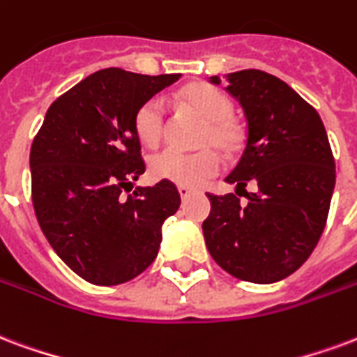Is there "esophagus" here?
I'll return each instance as SVG.
<instances>
[{"label":"esophagus","instance_id":"34e87169","mask_svg":"<svg viewBox=\"0 0 357 357\" xmlns=\"http://www.w3.org/2000/svg\"><path fill=\"white\" fill-rule=\"evenodd\" d=\"M178 191H179V197H181V199H183V200L189 199V197H191V195H192V189H191V187L179 185V187H178Z\"/></svg>","mask_w":357,"mask_h":357}]
</instances>
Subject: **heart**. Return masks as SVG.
<instances>
[{"instance_id":"1","label":"heart","mask_w":357,"mask_h":357,"mask_svg":"<svg viewBox=\"0 0 357 357\" xmlns=\"http://www.w3.org/2000/svg\"><path fill=\"white\" fill-rule=\"evenodd\" d=\"M181 102L189 112L204 119L197 145L204 147L197 153H181L165 149L149 160V174L158 181H172L176 185L199 187L213 178L221 168V158L212 147L225 153H234L242 145V128L232 119L234 105L225 92L212 84L195 83L185 86ZM134 130L139 142L147 147H157L166 130V109L160 98H149L139 105L134 115Z\"/></svg>"}]
</instances>
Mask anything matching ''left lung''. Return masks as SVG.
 <instances>
[{"label":"left lung","instance_id":"left-lung-1","mask_svg":"<svg viewBox=\"0 0 357 357\" xmlns=\"http://www.w3.org/2000/svg\"><path fill=\"white\" fill-rule=\"evenodd\" d=\"M225 79L227 92L244 109L248 139L225 178L236 195H208L212 210L202 232L223 271L273 284L295 273L318 244L333 197L335 158L318 112L282 79L261 70ZM210 83L221 79L213 75ZM250 181L258 183L255 193L245 191Z\"/></svg>","mask_w":357,"mask_h":357}]
</instances>
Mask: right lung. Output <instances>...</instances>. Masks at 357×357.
Wrapping results in <instances>:
<instances>
[{
    "label": "right lung",
    "instance_id": "right-lung-1",
    "mask_svg": "<svg viewBox=\"0 0 357 357\" xmlns=\"http://www.w3.org/2000/svg\"><path fill=\"white\" fill-rule=\"evenodd\" d=\"M179 77L96 71L52 102L33 138L39 227L58 257L91 284L117 286L144 273L157 257L162 223L181 204L172 181L122 197L145 172L134 115Z\"/></svg>",
    "mask_w": 357,
    "mask_h": 357
}]
</instances>
